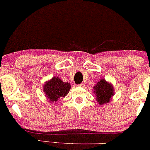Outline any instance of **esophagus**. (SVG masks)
<instances>
[{
    "label": "esophagus",
    "mask_w": 150,
    "mask_h": 150,
    "mask_svg": "<svg viewBox=\"0 0 150 150\" xmlns=\"http://www.w3.org/2000/svg\"><path fill=\"white\" fill-rule=\"evenodd\" d=\"M84 86H85V83H81L79 84L78 86H80V87H84Z\"/></svg>",
    "instance_id": "obj_1"
}]
</instances>
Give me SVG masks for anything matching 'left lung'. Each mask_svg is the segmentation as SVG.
<instances>
[{"mask_svg":"<svg viewBox=\"0 0 150 150\" xmlns=\"http://www.w3.org/2000/svg\"><path fill=\"white\" fill-rule=\"evenodd\" d=\"M94 93L96 96V100L100 105L109 103L110 99L113 96V88L111 84L108 83L104 79L100 80L93 87Z\"/></svg>","mask_w":150,"mask_h":150,"instance_id":"1","label":"left lung"}]
</instances>
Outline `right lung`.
<instances>
[{
  "label": "right lung",
  "instance_id": "right-lung-1",
  "mask_svg": "<svg viewBox=\"0 0 150 150\" xmlns=\"http://www.w3.org/2000/svg\"><path fill=\"white\" fill-rule=\"evenodd\" d=\"M71 85L65 83L58 77H53L51 80L46 82L44 86V92L50 102H56L61 97H65L69 93Z\"/></svg>",
  "mask_w": 150,
  "mask_h": 150
}]
</instances>
